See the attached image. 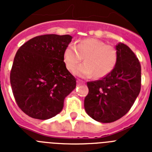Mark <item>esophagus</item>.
<instances>
[{"label": "esophagus", "mask_w": 152, "mask_h": 152, "mask_svg": "<svg viewBox=\"0 0 152 152\" xmlns=\"http://www.w3.org/2000/svg\"><path fill=\"white\" fill-rule=\"evenodd\" d=\"M76 82H77V83H84V82H83V81L82 80H80V79H78V80H76Z\"/></svg>", "instance_id": "obj_1"}]
</instances>
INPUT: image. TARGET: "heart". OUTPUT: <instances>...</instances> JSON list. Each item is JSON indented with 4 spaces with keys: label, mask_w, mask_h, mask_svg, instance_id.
<instances>
[{
    "label": "heart",
    "mask_w": 152,
    "mask_h": 152,
    "mask_svg": "<svg viewBox=\"0 0 152 152\" xmlns=\"http://www.w3.org/2000/svg\"><path fill=\"white\" fill-rule=\"evenodd\" d=\"M83 57L85 62L75 70V74L81 77H88L94 74L96 78H101L114 69L118 54L115 46L95 39H83L76 46L70 44L64 50V64L70 71L82 61Z\"/></svg>",
    "instance_id": "obj_1"
}]
</instances>
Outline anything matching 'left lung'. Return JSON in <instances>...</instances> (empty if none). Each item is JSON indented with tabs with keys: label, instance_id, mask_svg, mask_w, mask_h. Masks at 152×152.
<instances>
[{
	"label": "left lung",
	"instance_id": "8db88e82",
	"mask_svg": "<svg viewBox=\"0 0 152 152\" xmlns=\"http://www.w3.org/2000/svg\"><path fill=\"white\" fill-rule=\"evenodd\" d=\"M118 58L114 69L102 80L87 83L84 99L88 115L97 121L110 123L129 111L141 88V66L131 49L123 43L116 46Z\"/></svg>",
	"mask_w": 152,
	"mask_h": 152
}]
</instances>
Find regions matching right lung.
I'll use <instances>...</instances> for the list:
<instances>
[{
	"mask_svg": "<svg viewBox=\"0 0 152 152\" xmlns=\"http://www.w3.org/2000/svg\"><path fill=\"white\" fill-rule=\"evenodd\" d=\"M72 37L44 34L30 39L15 53L10 83L18 106L32 118L46 120L59 113L76 78L66 69L64 53Z\"/></svg>",
	"mask_w": 152,
	"mask_h": 152,
	"instance_id": "right-lung-1",
	"label": "right lung"
}]
</instances>
